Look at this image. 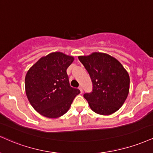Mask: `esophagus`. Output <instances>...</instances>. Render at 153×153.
Listing matches in <instances>:
<instances>
[{
	"label": "esophagus",
	"mask_w": 153,
	"mask_h": 153,
	"mask_svg": "<svg viewBox=\"0 0 153 153\" xmlns=\"http://www.w3.org/2000/svg\"><path fill=\"white\" fill-rule=\"evenodd\" d=\"M78 88H79V90H80V93H82V87H80H80H79Z\"/></svg>",
	"instance_id": "1"
}]
</instances>
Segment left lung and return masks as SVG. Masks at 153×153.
Masks as SVG:
<instances>
[{
  "mask_svg": "<svg viewBox=\"0 0 153 153\" xmlns=\"http://www.w3.org/2000/svg\"><path fill=\"white\" fill-rule=\"evenodd\" d=\"M89 73L93 90L83 97L95 113L110 115L123 105L129 93L130 77L122 64L109 55L93 53L79 56Z\"/></svg>",
  "mask_w": 153,
  "mask_h": 153,
  "instance_id": "1",
  "label": "left lung"
}]
</instances>
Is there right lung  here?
Segmentation results:
<instances>
[{
  "mask_svg": "<svg viewBox=\"0 0 153 153\" xmlns=\"http://www.w3.org/2000/svg\"><path fill=\"white\" fill-rule=\"evenodd\" d=\"M73 61L72 56L53 53L40 58L27 71L25 93L31 105L40 115L49 118L62 116L80 93L71 87L66 71Z\"/></svg>",
  "mask_w": 153,
  "mask_h": 153,
  "instance_id": "add662e5",
  "label": "right lung"
}]
</instances>
